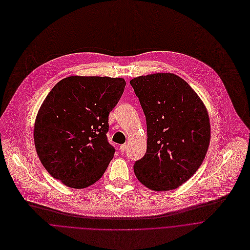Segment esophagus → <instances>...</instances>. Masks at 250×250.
<instances>
[{
    "label": "esophagus",
    "instance_id": "1",
    "mask_svg": "<svg viewBox=\"0 0 250 250\" xmlns=\"http://www.w3.org/2000/svg\"><path fill=\"white\" fill-rule=\"evenodd\" d=\"M126 145H121L120 146V147H119V149H120V152H125V149H126Z\"/></svg>",
    "mask_w": 250,
    "mask_h": 250
}]
</instances>
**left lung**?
Wrapping results in <instances>:
<instances>
[{"instance_id":"1","label":"left lung","mask_w":250,"mask_h":250,"mask_svg":"<svg viewBox=\"0 0 250 250\" xmlns=\"http://www.w3.org/2000/svg\"><path fill=\"white\" fill-rule=\"evenodd\" d=\"M146 120V152L134 165L138 180L154 191L175 189L202 165L211 139L202 99L171 73L130 81Z\"/></svg>"}]
</instances>
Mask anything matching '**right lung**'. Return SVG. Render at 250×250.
<instances>
[{"mask_svg":"<svg viewBox=\"0 0 250 250\" xmlns=\"http://www.w3.org/2000/svg\"><path fill=\"white\" fill-rule=\"evenodd\" d=\"M122 78L71 76L45 97L34 123L36 153L64 185L83 189L101 179L113 159L108 115L120 99Z\"/></svg>","mask_w":250,"mask_h":250,"instance_id":"1","label":"right lung"}]
</instances>
